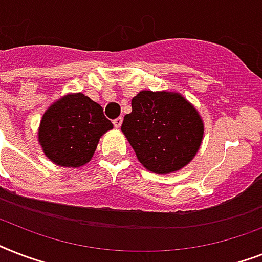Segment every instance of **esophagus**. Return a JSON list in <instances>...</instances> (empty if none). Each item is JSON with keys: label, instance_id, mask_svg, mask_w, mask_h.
<instances>
[{"label": "esophagus", "instance_id": "34e87169", "mask_svg": "<svg viewBox=\"0 0 262 262\" xmlns=\"http://www.w3.org/2000/svg\"><path fill=\"white\" fill-rule=\"evenodd\" d=\"M122 117H118V118H115L114 121H113V123H114V126L118 129V127H121V125H122Z\"/></svg>", "mask_w": 262, "mask_h": 262}]
</instances>
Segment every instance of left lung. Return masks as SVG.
<instances>
[{"label":"left lung","mask_w":262,"mask_h":262,"mask_svg":"<svg viewBox=\"0 0 262 262\" xmlns=\"http://www.w3.org/2000/svg\"><path fill=\"white\" fill-rule=\"evenodd\" d=\"M121 130L144 167L156 174L174 172L197 154L204 125L199 113L175 92L141 91L132 100Z\"/></svg>","instance_id":"obj_1"}]
</instances>
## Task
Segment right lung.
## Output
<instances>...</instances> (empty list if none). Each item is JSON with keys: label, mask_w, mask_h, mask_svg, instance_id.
<instances>
[{"label": "right lung", "mask_w": 262, "mask_h": 262, "mask_svg": "<svg viewBox=\"0 0 262 262\" xmlns=\"http://www.w3.org/2000/svg\"><path fill=\"white\" fill-rule=\"evenodd\" d=\"M113 129L103 108L83 94L68 95L45 113L39 143L51 162L80 167L94 155L100 136Z\"/></svg>", "instance_id": "1"}]
</instances>
